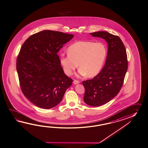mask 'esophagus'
I'll list each match as a JSON object with an SVG mask.
<instances>
[{
	"label": "esophagus",
	"mask_w": 148,
	"mask_h": 148,
	"mask_svg": "<svg viewBox=\"0 0 148 148\" xmlns=\"http://www.w3.org/2000/svg\"><path fill=\"white\" fill-rule=\"evenodd\" d=\"M73 84H75V85H77V84H79V81H78V80H75L74 81H73Z\"/></svg>",
	"instance_id": "esophagus-1"
}]
</instances>
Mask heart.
<instances>
[{
  "instance_id": "obj_1",
  "label": "heart",
  "mask_w": 148,
  "mask_h": 148,
  "mask_svg": "<svg viewBox=\"0 0 148 148\" xmlns=\"http://www.w3.org/2000/svg\"><path fill=\"white\" fill-rule=\"evenodd\" d=\"M68 53L60 56V62L66 75H71L79 65L80 75L92 77L102 69L107 49L101 42L79 41L69 46Z\"/></svg>"
}]
</instances>
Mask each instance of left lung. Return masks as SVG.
I'll return each instance as SVG.
<instances>
[{
    "label": "left lung",
    "instance_id": "obj_1",
    "mask_svg": "<svg viewBox=\"0 0 148 148\" xmlns=\"http://www.w3.org/2000/svg\"><path fill=\"white\" fill-rule=\"evenodd\" d=\"M104 39L108 45L105 65L93 79L83 81L85 92L84 101L92 107H99L112 100L119 92L128 68L127 54L120 38L106 31L90 33Z\"/></svg>",
    "mask_w": 148,
    "mask_h": 148
}]
</instances>
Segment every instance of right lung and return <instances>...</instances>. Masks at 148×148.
<instances>
[{
  "instance_id": "obj_1",
  "label": "right lung",
  "mask_w": 148,
  "mask_h": 148,
  "mask_svg": "<svg viewBox=\"0 0 148 148\" xmlns=\"http://www.w3.org/2000/svg\"><path fill=\"white\" fill-rule=\"evenodd\" d=\"M73 34L43 30L32 34L21 47L16 70L22 93L34 105L51 109L62 101L72 79L66 76L57 54Z\"/></svg>"
}]
</instances>
